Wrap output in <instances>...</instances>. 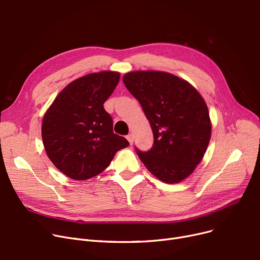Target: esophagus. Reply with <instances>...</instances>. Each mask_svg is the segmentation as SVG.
I'll return each instance as SVG.
<instances>
[{
  "mask_svg": "<svg viewBox=\"0 0 260 260\" xmlns=\"http://www.w3.org/2000/svg\"><path fill=\"white\" fill-rule=\"evenodd\" d=\"M126 139L128 140L129 144H133V143H134V135H133V134H128V135L126 136Z\"/></svg>",
  "mask_w": 260,
  "mask_h": 260,
  "instance_id": "1",
  "label": "esophagus"
}]
</instances>
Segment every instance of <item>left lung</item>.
I'll return each instance as SVG.
<instances>
[{"instance_id":"left-lung-1","label":"left lung","mask_w":260,"mask_h":260,"mask_svg":"<svg viewBox=\"0 0 260 260\" xmlns=\"http://www.w3.org/2000/svg\"><path fill=\"white\" fill-rule=\"evenodd\" d=\"M123 82L148 119L153 144L137 149L142 163L165 183H180L202 161L211 137L208 108L186 80L167 72L126 73Z\"/></svg>"}]
</instances>
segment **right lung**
<instances>
[{
    "mask_svg": "<svg viewBox=\"0 0 260 260\" xmlns=\"http://www.w3.org/2000/svg\"><path fill=\"white\" fill-rule=\"evenodd\" d=\"M119 78L120 73L112 71L82 76L69 83L46 112L43 143L51 162L67 177L93 178L129 145L114 134L113 119L103 108Z\"/></svg>",
    "mask_w": 260,
    "mask_h": 260,
    "instance_id": "1",
    "label": "right lung"
}]
</instances>
